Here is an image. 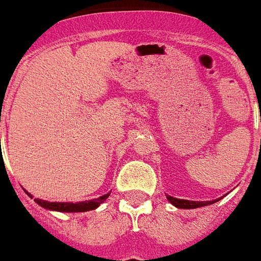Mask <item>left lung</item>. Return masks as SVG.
<instances>
[{
	"label": "left lung",
	"instance_id": "left-lung-1",
	"mask_svg": "<svg viewBox=\"0 0 261 261\" xmlns=\"http://www.w3.org/2000/svg\"><path fill=\"white\" fill-rule=\"evenodd\" d=\"M167 199L169 202L173 204L174 207H177V208H186V210H190V208H198V207H203V206H208V204H213V203L218 202L222 198L215 199V200H207V202H198V200H186V199H177L173 198L171 195H167Z\"/></svg>",
	"mask_w": 261,
	"mask_h": 261
}]
</instances>
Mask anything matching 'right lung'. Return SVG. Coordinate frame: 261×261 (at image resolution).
<instances>
[{"mask_svg":"<svg viewBox=\"0 0 261 261\" xmlns=\"http://www.w3.org/2000/svg\"><path fill=\"white\" fill-rule=\"evenodd\" d=\"M28 194V192H27ZM30 195V198H32V195ZM110 196V194H106L100 196L97 199H92V200H85V202H47L43 199H35V202L38 203L39 206L46 208V210L51 211H59V213H84V211H90L97 208L107 198Z\"/></svg>","mask_w":261,"mask_h":261,"instance_id":"1","label":"right lung"}]
</instances>
